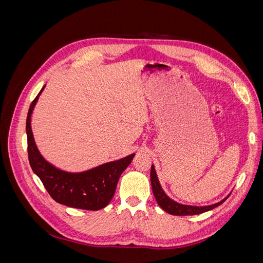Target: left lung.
Instances as JSON below:
<instances>
[{
    "label": "left lung",
    "instance_id": "obj_1",
    "mask_svg": "<svg viewBox=\"0 0 263 263\" xmlns=\"http://www.w3.org/2000/svg\"><path fill=\"white\" fill-rule=\"evenodd\" d=\"M150 180H151V187H153V192L156 197V201L159 204L160 208L171 215H177V216H186V215H197V214H202L208 211H211L215 208H217L220 204L224 203L227 197L226 196L224 200H221L218 203H215L212 205L208 206H192V205H183L180 204L176 201L171 200V198L164 193V191L162 190L160 183H159L155 165H151V170H150Z\"/></svg>",
    "mask_w": 263,
    "mask_h": 263
}]
</instances>
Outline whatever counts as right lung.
<instances>
[{
    "label": "right lung",
    "instance_id": "right-lung-1",
    "mask_svg": "<svg viewBox=\"0 0 263 263\" xmlns=\"http://www.w3.org/2000/svg\"><path fill=\"white\" fill-rule=\"evenodd\" d=\"M45 86L31 102L26 119L27 151L31 170L57 203L86 211L104 209L113 198L118 179L132 162L135 154L82 172H68L55 168L39 153L30 126L33 109Z\"/></svg>",
    "mask_w": 263,
    "mask_h": 263
}]
</instances>
